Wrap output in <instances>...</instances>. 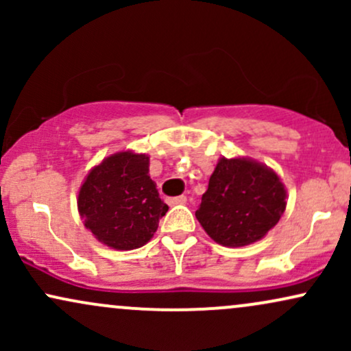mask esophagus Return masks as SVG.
I'll use <instances>...</instances> for the list:
<instances>
[{
    "label": "esophagus",
    "mask_w": 351,
    "mask_h": 351,
    "mask_svg": "<svg viewBox=\"0 0 351 351\" xmlns=\"http://www.w3.org/2000/svg\"><path fill=\"white\" fill-rule=\"evenodd\" d=\"M167 203L170 206H175V204H184L186 203V196H176V198H168Z\"/></svg>",
    "instance_id": "obj_1"
}]
</instances>
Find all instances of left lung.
Returning <instances> with one entry per match:
<instances>
[{"label": "left lung", "instance_id": "obj_1", "mask_svg": "<svg viewBox=\"0 0 351 351\" xmlns=\"http://www.w3.org/2000/svg\"><path fill=\"white\" fill-rule=\"evenodd\" d=\"M279 175L251 158H219L196 219L206 234L226 247L263 239L279 223L287 204Z\"/></svg>", "mask_w": 351, "mask_h": 351}]
</instances>
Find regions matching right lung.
Segmentation results:
<instances>
[{
    "label": "right lung",
    "instance_id": "right-lung-1",
    "mask_svg": "<svg viewBox=\"0 0 351 351\" xmlns=\"http://www.w3.org/2000/svg\"><path fill=\"white\" fill-rule=\"evenodd\" d=\"M150 156L117 152L92 168L79 189V215L95 239L117 251L142 247L168 206L150 178Z\"/></svg>",
    "mask_w": 351,
    "mask_h": 351
}]
</instances>
